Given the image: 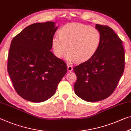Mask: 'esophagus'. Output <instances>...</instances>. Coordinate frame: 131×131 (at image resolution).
Listing matches in <instances>:
<instances>
[{
  "mask_svg": "<svg viewBox=\"0 0 131 131\" xmlns=\"http://www.w3.org/2000/svg\"><path fill=\"white\" fill-rule=\"evenodd\" d=\"M67 70L68 72H71L72 70V66L70 65L67 66Z\"/></svg>",
  "mask_w": 131,
  "mask_h": 131,
  "instance_id": "1",
  "label": "esophagus"
}]
</instances>
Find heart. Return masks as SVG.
Masks as SVG:
<instances>
[{
    "label": "heart",
    "instance_id": "heart-1",
    "mask_svg": "<svg viewBox=\"0 0 131 131\" xmlns=\"http://www.w3.org/2000/svg\"><path fill=\"white\" fill-rule=\"evenodd\" d=\"M59 37L52 38L53 53L61 59L67 50L66 60L70 63L77 60L85 62L91 59L99 49L102 41V34L99 30L77 23L63 26L59 29Z\"/></svg>",
    "mask_w": 131,
    "mask_h": 131
}]
</instances>
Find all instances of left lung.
<instances>
[{
  "instance_id": "8db88e82",
  "label": "left lung",
  "mask_w": 131,
  "mask_h": 131,
  "mask_svg": "<svg viewBox=\"0 0 131 131\" xmlns=\"http://www.w3.org/2000/svg\"><path fill=\"white\" fill-rule=\"evenodd\" d=\"M102 34L100 47L93 57L73 70L77 75L74 91L87 102L108 98L117 86L125 67L122 41L111 28L95 25Z\"/></svg>"
}]
</instances>
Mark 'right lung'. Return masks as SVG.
Returning <instances> with one entry per match:
<instances>
[{
	"mask_svg": "<svg viewBox=\"0 0 131 131\" xmlns=\"http://www.w3.org/2000/svg\"><path fill=\"white\" fill-rule=\"evenodd\" d=\"M56 23H36L12 39L7 71L14 88L26 100L41 102L54 95L67 73L66 64L50 51Z\"/></svg>",
	"mask_w": 131,
	"mask_h": 131,
	"instance_id": "1",
	"label": "right lung"
}]
</instances>
